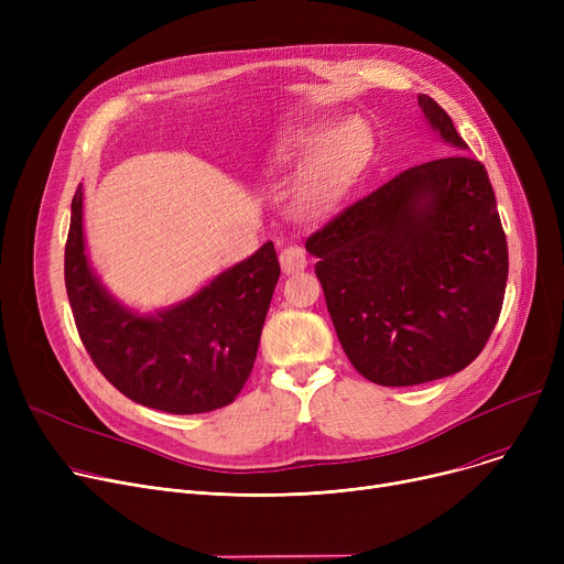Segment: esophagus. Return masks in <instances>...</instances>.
I'll return each instance as SVG.
<instances>
[{"instance_id":"34e87169","label":"esophagus","mask_w":564,"mask_h":564,"mask_svg":"<svg viewBox=\"0 0 564 564\" xmlns=\"http://www.w3.org/2000/svg\"><path fill=\"white\" fill-rule=\"evenodd\" d=\"M279 260H281V270H283L285 274L300 272V270H304V267L308 264V256H306V251H304L302 247H297V245H290V247L281 249Z\"/></svg>"}]
</instances>
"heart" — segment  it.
Listing matches in <instances>:
<instances>
[{
  "label": "heart",
  "instance_id": "1",
  "mask_svg": "<svg viewBox=\"0 0 564 564\" xmlns=\"http://www.w3.org/2000/svg\"><path fill=\"white\" fill-rule=\"evenodd\" d=\"M359 148V128L351 121L340 123L334 130L306 128L292 132L283 141L279 151V162L283 166L311 164L297 194V205L304 213H319L324 205H329L343 173L357 158Z\"/></svg>",
  "mask_w": 564,
  "mask_h": 564
}]
</instances>
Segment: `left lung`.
<instances>
[{
	"mask_svg": "<svg viewBox=\"0 0 564 564\" xmlns=\"http://www.w3.org/2000/svg\"><path fill=\"white\" fill-rule=\"evenodd\" d=\"M427 126L455 155L398 173L306 240L351 366L381 387L464 370L506 297L508 242L489 175L430 96Z\"/></svg>",
	"mask_w": 564,
	"mask_h": 564,
	"instance_id": "8db88e82",
	"label": "left lung"
}]
</instances>
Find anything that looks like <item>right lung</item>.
I'll return each instance as SVG.
<instances>
[{"mask_svg":"<svg viewBox=\"0 0 564 564\" xmlns=\"http://www.w3.org/2000/svg\"><path fill=\"white\" fill-rule=\"evenodd\" d=\"M66 290L79 338L96 368L126 398L166 413L230 404L247 383L281 274L272 242L185 302L139 313L113 300L84 245V194L73 196Z\"/></svg>","mask_w":564,"mask_h":564,"instance_id":"right-lung-1","label":"right lung"}]
</instances>
